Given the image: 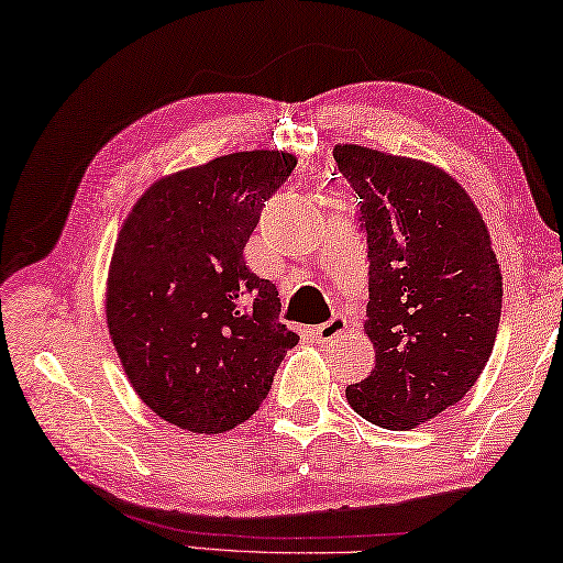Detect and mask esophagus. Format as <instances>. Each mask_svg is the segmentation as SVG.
Wrapping results in <instances>:
<instances>
[{"label":"esophagus","instance_id":"obj_1","mask_svg":"<svg viewBox=\"0 0 563 563\" xmlns=\"http://www.w3.org/2000/svg\"><path fill=\"white\" fill-rule=\"evenodd\" d=\"M346 331V317H342V314H336V317H331L327 324H321V327H317L314 329V336H317V342H336L339 336H342Z\"/></svg>","mask_w":563,"mask_h":563}]
</instances>
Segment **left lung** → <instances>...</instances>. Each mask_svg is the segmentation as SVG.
I'll return each mask as SVG.
<instances>
[{
    "label": "left lung",
    "mask_w": 563,
    "mask_h": 563,
    "mask_svg": "<svg viewBox=\"0 0 563 563\" xmlns=\"http://www.w3.org/2000/svg\"><path fill=\"white\" fill-rule=\"evenodd\" d=\"M368 244L364 331L376 364L346 386L358 417L409 431L462 401L489 362L501 269L482 211L437 164L336 144Z\"/></svg>",
    "instance_id": "obj_1"
}]
</instances>
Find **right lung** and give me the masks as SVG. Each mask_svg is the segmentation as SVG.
Wrapping results in <instances>:
<instances>
[{
	"label": "right lung",
	"instance_id": "obj_1",
	"mask_svg": "<svg viewBox=\"0 0 563 563\" xmlns=\"http://www.w3.org/2000/svg\"><path fill=\"white\" fill-rule=\"evenodd\" d=\"M297 156L254 150L156 179L119 229L107 327L129 384L156 417L224 434L260 409L299 336L244 246Z\"/></svg>",
	"mask_w": 563,
	"mask_h": 563
}]
</instances>
